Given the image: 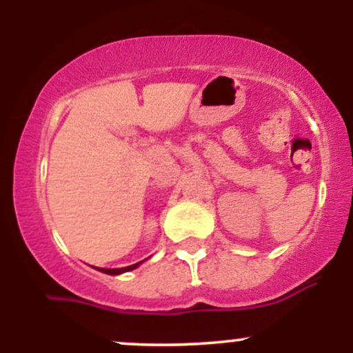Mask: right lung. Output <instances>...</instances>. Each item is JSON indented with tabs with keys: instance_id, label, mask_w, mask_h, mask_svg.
I'll return each mask as SVG.
<instances>
[{
	"instance_id": "1",
	"label": "right lung",
	"mask_w": 353,
	"mask_h": 353,
	"mask_svg": "<svg viewBox=\"0 0 353 353\" xmlns=\"http://www.w3.org/2000/svg\"><path fill=\"white\" fill-rule=\"evenodd\" d=\"M137 265H141V262H137V264H132V265H128V267H121V269H99L101 272L104 274H109V275H119V274H124V272H129V270H134Z\"/></svg>"
}]
</instances>
